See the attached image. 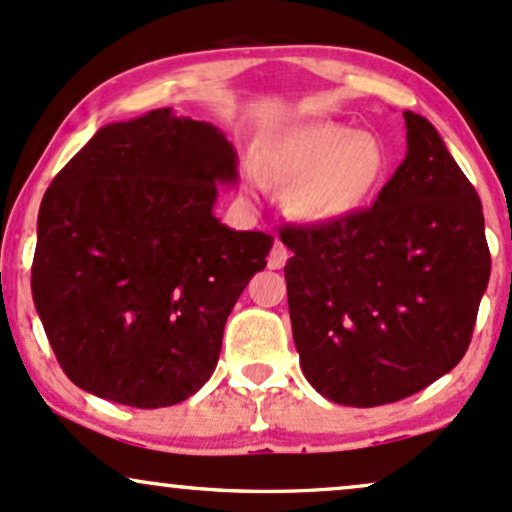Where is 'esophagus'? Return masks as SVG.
I'll use <instances>...</instances> for the list:
<instances>
[{"label":"esophagus","instance_id":"1","mask_svg":"<svg viewBox=\"0 0 512 512\" xmlns=\"http://www.w3.org/2000/svg\"><path fill=\"white\" fill-rule=\"evenodd\" d=\"M287 258H290V251H287V246L282 242H275L273 249H270V256H268V268L278 270L287 263Z\"/></svg>","mask_w":512,"mask_h":512}]
</instances>
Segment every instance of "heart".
Segmentation results:
<instances>
[{
	"instance_id": "1",
	"label": "heart",
	"mask_w": 512,
	"mask_h": 512,
	"mask_svg": "<svg viewBox=\"0 0 512 512\" xmlns=\"http://www.w3.org/2000/svg\"><path fill=\"white\" fill-rule=\"evenodd\" d=\"M270 172L292 191L297 218L316 225L352 218L374 201L386 179L390 158L374 134H357L340 122H309L287 131L270 148ZM249 179L263 186V177L251 167Z\"/></svg>"
}]
</instances>
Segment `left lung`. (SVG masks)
<instances>
[{"mask_svg":"<svg viewBox=\"0 0 512 512\" xmlns=\"http://www.w3.org/2000/svg\"><path fill=\"white\" fill-rule=\"evenodd\" d=\"M405 124L407 155L374 206L280 232L299 364L347 407L410 398L453 371L489 285L477 191L429 119L407 110Z\"/></svg>","mask_w":512,"mask_h":512,"instance_id":"8db88e82","label":"left lung"}]
</instances>
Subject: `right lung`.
<instances>
[{
	"label": "right lung",
	"mask_w": 512,
	"mask_h": 512,
	"mask_svg": "<svg viewBox=\"0 0 512 512\" xmlns=\"http://www.w3.org/2000/svg\"><path fill=\"white\" fill-rule=\"evenodd\" d=\"M237 177L218 126L162 107L102 126L52 179L30 290L78 388L155 410L208 381L227 316L273 246L213 215L218 184Z\"/></svg>",
	"instance_id": "1"
}]
</instances>
